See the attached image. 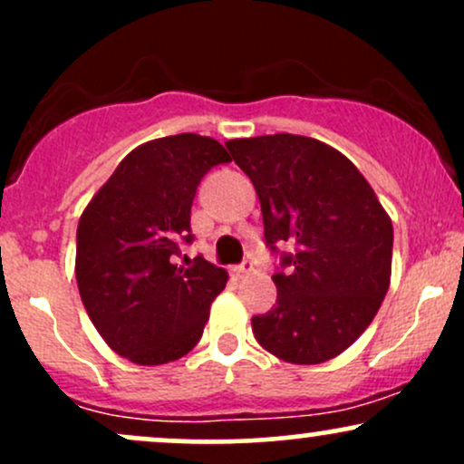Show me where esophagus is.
Wrapping results in <instances>:
<instances>
[{"mask_svg": "<svg viewBox=\"0 0 464 464\" xmlns=\"http://www.w3.org/2000/svg\"><path fill=\"white\" fill-rule=\"evenodd\" d=\"M253 268H255V262L250 257H246L242 264L233 268V276H236V279H242V276H246L248 273H253Z\"/></svg>", "mask_w": 464, "mask_h": 464, "instance_id": "esophagus-1", "label": "esophagus"}]
</instances>
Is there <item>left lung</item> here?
Instances as JSON below:
<instances>
[{
  "label": "left lung",
  "mask_w": 464,
  "mask_h": 464,
  "mask_svg": "<svg viewBox=\"0 0 464 464\" xmlns=\"http://www.w3.org/2000/svg\"><path fill=\"white\" fill-rule=\"evenodd\" d=\"M253 180L264 237L279 257L276 305L253 316L257 343L292 364H321L369 327L391 284L392 225L360 169L327 143L279 135L227 141ZM290 243L292 254L279 246Z\"/></svg>",
  "instance_id": "8db88e82"
}]
</instances>
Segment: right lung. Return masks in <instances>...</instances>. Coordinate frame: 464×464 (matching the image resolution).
I'll return each instance as SVG.
<instances>
[{
    "label": "right lung",
    "mask_w": 464,
    "mask_h": 464,
    "mask_svg": "<svg viewBox=\"0 0 464 464\" xmlns=\"http://www.w3.org/2000/svg\"><path fill=\"white\" fill-rule=\"evenodd\" d=\"M231 157L211 137H161L135 148L82 211L76 233L80 299L100 335L135 364L157 366L196 347L227 270L185 255L202 177Z\"/></svg>",
    "instance_id": "obj_1"
}]
</instances>
